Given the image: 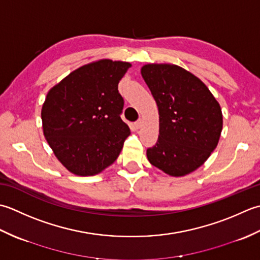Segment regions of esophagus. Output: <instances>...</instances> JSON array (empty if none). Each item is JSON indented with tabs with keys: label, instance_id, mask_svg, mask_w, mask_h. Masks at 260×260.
<instances>
[{
	"label": "esophagus",
	"instance_id": "esophagus-1",
	"mask_svg": "<svg viewBox=\"0 0 260 260\" xmlns=\"http://www.w3.org/2000/svg\"><path fill=\"white\" fill-rule=\"evenodd\" d=\"M141 124H142V120L141 119H139V120L136 121V122H135V125H136L137 129H139L140 126H141Z\"/></svg>",
	"mask_w": 260,
	"mask_h": 260
}]
</instances>
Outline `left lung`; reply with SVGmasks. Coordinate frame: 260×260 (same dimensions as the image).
Masks as SVG:
<instances>
[{"label":"left lung","mask_w":260,"mask_h":260,"mask_svg":"<svg viewBox=\"0 0 260 260\" xmlns=\"http://www.w3.org/2000/svg\"><path fill=\"white\" fill-rule=\"evenodd\" d=\"M141 75L159 113V136L147 149L148 160L171 176H185L218 146L223 125L220 104L199 77L177 65L147 63Z\"/></svg>","instance_id":"1"}]
</instances>
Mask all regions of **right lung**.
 <instances>
[{
	"label": "right lung",
	"instance_id": "right-lung-1",
	"mask_svg": "<svg viewBox=\"0 0 260 260\" xmlns=\"http://www.w3.org/2000/svg\"><path fill=\"white\" fill-rule=\"evenodd\" d=\"M130 62L101 59L77 68L49 89L42 129L57 159L78 176H93L116 160L130 135L121 120L118 84Z\"/></svg>",
	"mask_w": 260,
	"mask_h": 260
}]
</instances>
